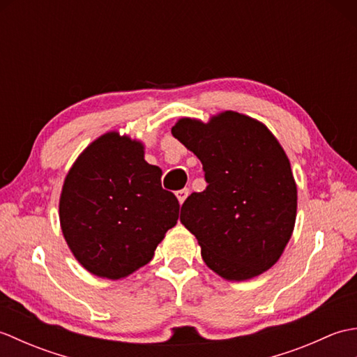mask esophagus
Segmentation results:
<instances>
[{"mask_svg": "<svg viewBox=\"0 0 357 357\" xmlns=\"http://www.w3.org/2000/svg\"><path fill=\"white\" fill-rule=\"evenodd\" d=\"M188 193H190V192H188V188H183V190H178V192H176V198H178L179 204H183V202L185 201Z\"/></svg>", "mask_w": 357, "mask_h": 357, "instance_id": "1", "label": "esophagus"}]
</instances>
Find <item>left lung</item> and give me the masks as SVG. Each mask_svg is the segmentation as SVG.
Listing matches in <instances>:
<instances>
[{
	"label": "left lung",
	"instance_id": "1",
	"mask_svg": "<svg viewBox=\"0 0 357 357\" xmlns=\"http://www.w3.org/2000/svg\"><path fill=\"white\" fill-rule=\"evenodd\" d=\"M172 135L206 173V190L181 207L204 262L227 280L267 271L291 238L298 208L290 161L278 139L259 121L230 110L207 124L179 119Z\"/></svg>",
	"mask_w": 357,
	"mask_h": 357
}]
</instances>
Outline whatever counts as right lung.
I'll return each mask as SVG.
<instances>
[{"mask_svg":"<svg viewBox=\"0 0 357 357\" xmlns=\"http://www.w3.org/2000/svg\"><path fill=\"white\" fill-rule=\"evenodd\" d=\"M161 169L144 146L118 132L82 151L64 181L59 221L67 245L87 271L123 279L151 261L179 202L161 185Z\"/></svg>","mask_w":357,"mask_h":357,"instance_id":"1","label":"right lung"}]
</instances>
